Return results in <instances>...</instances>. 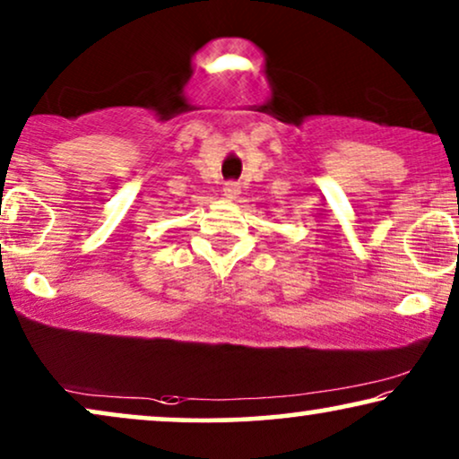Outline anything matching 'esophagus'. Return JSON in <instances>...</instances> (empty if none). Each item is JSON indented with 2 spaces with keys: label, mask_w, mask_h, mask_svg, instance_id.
<instances>
[{
  "label": "esophagus",
  "mask_w": 459,
  "mask_h": 459,
  "mask_svg": "<svg viewBox=\"0 0 459 459\" xmlns=\"http://www.w3.org/2000/svg\"><path fill=\"white\" fill-rule=\"evenodd\" d=\"M225 194H228L230 198H234L238 192H240V184H236V181H230V184H225Z\"/></svg>",
  "instance_id": "esophagus-1"
}]
</instances>
